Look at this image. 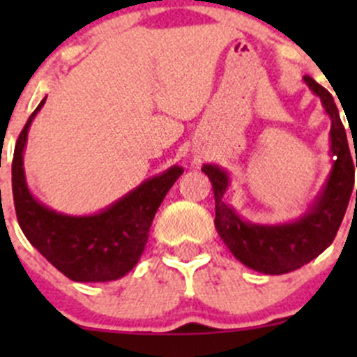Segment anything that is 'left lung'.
<instances>
[{
    "instance_id": "left-lung-1",
    "label": "left lung",
    "mask_w": 357,
    "mask_h": 357,
    "mask_svg": "<svg viewBox=\"0 0 357 357\" xmlns=\"http://www.w3.org/2000/svg\"><path fill=\"white\" fill-rule=\"evenodd\" d=\"M304 82L316 96H319L323 109L332 121V171L321 192L301 218L282 225H257L245 221L225 202V193L229 186L228 172L215 164H204L202 167L214 190V225L219 236L242 264L264 275H285L295 271L332 245L354 188V157H351L349 152L347 135L333 96L309 75H305Z\"/></svg>"
}]
</instances>
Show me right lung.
<instances>
[{
    "instance_id": "add662e5",
    "label": "right lung",
    "mask_w": 357,
    "mask_h": 357,
    "mask_svg": "<svg viewBox=\"0 0 357 357\" xmlns=\"http://www.w3.org/2000/svg\"><path fill=\"white\" fill-rule=\"evenodd\" d=\"M45 102L46 96L25 122L13 152L12 190L20 229L32 247L72 282L122 278L138 264L157 208L183 174V167L172 165L145 179L96 214L68 215L53 211L32 195L24 171L29 128Z\"/></svg>"
}]
</instances>
